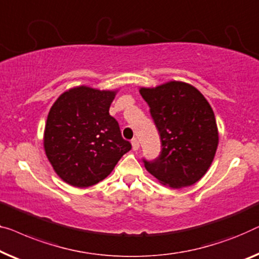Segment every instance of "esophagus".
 Masks as SVG:
<instances>
[{
	"label": "esophagus",
	"instance_id": "34e87169",
	"mask_svg": "<svg viewBox=\"0 0 259 259\" xmlns=\"http://www.w3.org/2000/svg\"><path fill=\"white\" fill-rule=\"evenodd\" d=\"M139 147H140V144H139L138 139L134 138L133 140H132V148H133V151H138Z\"/></svg>",
	"mask_w": 259,
	"mask_h": 259
}]
</instances>
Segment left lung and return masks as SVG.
<instances>
[{
	"label": "left lung",
	"mask_w": 259,
	"mask_h": 259,
	"mask_svg": "<svg viewBox=\"0 0 259 259\" xmlns=\"http://www.w3.org/2000/svg\"><path fill=\"white\" fill-rule=\"evenodd\" d=\"M140 95L161 138V153L144 159L146 169L171 188L196 183L210 167L219 145L215 114L203 95L193 85L168 81L141 88Z\"/></svg>",
	"instance_id": "8db88e82"
}]
</instances>
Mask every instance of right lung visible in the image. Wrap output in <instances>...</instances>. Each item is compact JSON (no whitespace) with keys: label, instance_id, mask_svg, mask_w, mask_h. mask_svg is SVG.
I'll use <instances>...</instances> for the list:
<instances>
[{"label":"right lung","instance_id":"1","mask_svg":"<svg viewBox=\"0 0 259 259\" xmlns=\"http://www.w3.org/2000/svg\"><path fill=\"white\" fill-rule=\"evenodd\" d=\"M115 93L77 86L50 108L44 151L57 175L71 186L86 188L103 181L132 148L108 113Z\"/></svg>","mask_w":259,"mask_h":259}]
</instances>
